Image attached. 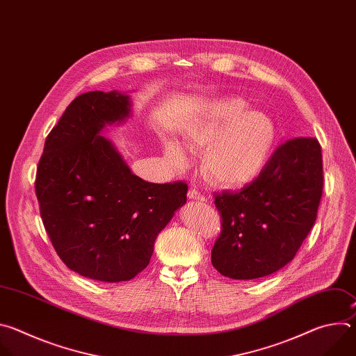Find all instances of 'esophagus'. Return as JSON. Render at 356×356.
I'll return each mask as SVG.
<instances>
[{"label":"esophagus","instance_id":"1","mask_svg":"<svg viewBox=\"0 0 356 356\" xmlns=\"http://www.w3.org/2000/svg\"><path fill=\"white\" fill-rule=\"evenodd\" d=\"M188 198L195 200V201H206L207 200L206 195H202L198 188H190L188 190Z\"/></svg>","mask_w":356,"mask_h":356}]
</instances>
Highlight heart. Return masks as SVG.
I'll return each instance as SVG.
<instances>
[{"instance_id": "1", "label": "heart", "mask_w": 356, "mask_h": 356, "mask_svg": "<svg viewBox=\"0 0 356 356\" xmlns=\"http://www.w3.org/2000/svg\"><path fill=\"white\" fill-rule=\"evenodd\" d=\"M241 98L214 101L183 132L191 147H207L204 170L224 186H243L257 179L268 163L277 138L273 120L259 111H246ZM165 156L175 166H186L188 156L175 140L165 142Z\"/></svg>"}]
</instances>
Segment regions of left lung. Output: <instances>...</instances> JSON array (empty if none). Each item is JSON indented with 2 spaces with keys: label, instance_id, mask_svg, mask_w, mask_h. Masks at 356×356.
<instances>
[{
  "label": "left lung",
  "instance_id": "left-lung-1",
  "mask_svg": "<svg viewBox=\"0 0 356 356\" xmlns=\"http://www.w3.org/2000/svg\"><path fill=\"white\" fill-rule=\"evenodd\" d=\"M323 186L320 142L300 136L282 143L255 180L214 194L222 221L213 266L236 280L286 266L316 222Z\"/></svg>",
  "mask_w": 356,
  "mask_h": 356
}]
</instances>
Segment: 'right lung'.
<instances>
[{
    "mask_svg": "<svg viewBox=\"0 0 356 356\" xmlns=\"http://www.w3.org/2000/svg\"><path fill=\"white\" fill-rule=\"evenodd\" d=\"M129 97H76L44 140L35 191L44 229L63 264L99 282H125L152 258L158 234L186 204L184 181L156 184L131 173L106 125L129 117Z\"/></svg>",
    "mask_w": 356,
    "mask_h": 356,
    "instance_id": "obj_1",
    "label": "right lung"
}]
</instances>
